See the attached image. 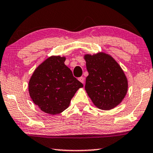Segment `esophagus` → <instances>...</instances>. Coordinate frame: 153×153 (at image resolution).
I'll return each instance as SVG.
<instances>
[{"instance_id":"obj_1","label":"esophagus","mask_w":153,"mask_h":153,"mask_svg":"<svg viewBox=\"0 0 153 153\" xmlns=\"http://www.w3.org/2000/svg\"><path fill=\"white\" fill-rule=\"evenodd\" d=\"M79 81H80V82L82 83H84V81H85V78H84V77H83V76L79 77Z\"/></svg>"}]
</instances>
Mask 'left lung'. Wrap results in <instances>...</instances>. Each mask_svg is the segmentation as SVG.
<instances>
[{
  "label": "left lung",
  "mask_w": 153,
  "mask_h": 153,
  "mask_svg": "<svg viewBox=\"0 0 153 153\" xmlns=\"http://www.w3.org/2000/svg\"><path fill=\"white\" fill-rule=\"evenodd\" d=\"M88 76L85 89L93 104L100 109L110 110L122 102L128 83L120 66L104 53L84 56Z\"/></svg>",
  "instance_id": "left-lung-1"
}]
</instances>
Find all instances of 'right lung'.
Instances as JSON below:
<instances>
[{"mask_svg":"<svg viewBox=\"0 0 153 153\" xmlns=\"http://www.w3.org/2000/svg\"><path fill=\"white\" fill-rule=\"evenodd\" d=\"M65 57L51 56L34 71L28 83L33 102L42 111L60 114L68 107L77 90L83 85L65 65Z\"/></svg>","mask_w":153,"mask_h":153,"instance_id":"obj_1","label":"right lung"}]
</instances>
